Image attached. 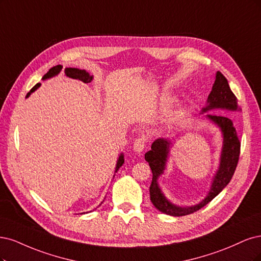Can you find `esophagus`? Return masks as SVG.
I'll list each match as a JSON object with an SVG mask.
<instances>
[{"label":"esophagus","instance_id":"esophagus-1","mask_svg":"<svg viewBox=\"0 0 261 261\" xmlns=\"http://www.w3.org/2000/svg\"><path fill=\"white\" fill-rule=\"evenodd\" d=\"M145 143H146V138L145 137H140L138 139H136L133 143V150L136 153L140 154L143 152V149L145 147Z\"/></svg>","mask_w":261,"mask_h":261}]
</instances>
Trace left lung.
I'll return each instance as SVG.
<instances>
[{"instance_id":"left-lung-1","label":"left lung","mask_w":261,"mask_h":261,"mask_svg":"<svg viewBox=\"0 0 261 261\" xmlns=\"http://www.w3.org/2000/svg\"><path fill=\"white\" fill-rule=\"evenodd\" d=\"M216 109L221 111L237 112L241 111L238 105V98L230 89L228 80L220 72H216V79L212 91L207 98V105L201 109L200 114L209 113ZM205 118L212 121L220 129L222 133V149L220 155V163L216 171L212 186L207 193L206 197L193 206H179L168 199L163 193L158 184L159 176L164 174L168 158H169L170 148L172 146L171 140L159 138L153 142L150 150L145 154V161L148 163L153 172L152 184L149 187V196L153 205L166 215L173 217L187 216L197 212L200 208L206 206L212 201L219 193L229 184L239 163L241 142L238 137L237 129L233 125V121L225 115L207 114Z\"/></svg>"}]
</instances>
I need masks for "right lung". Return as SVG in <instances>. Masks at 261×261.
Wrapping results in <instances>:
<instances>
[{
    "mask_svg": "<svg viewBox=\"0 0 261 261\" xmlns=\"http://www.w3.org/2000/svg\"><path fill=\"white\" fill-rule=\"evenodd\" d=\"M62 69H63V66H62V65H57V66L52 67V68L49 69V70L43 75V77H42V80H46V79L55 77V75H57L58 73L61 72ZM64 71H65V74L67 75V77H69V78H71V79L80 80V81L85 82V83H89V82H91L92 80H93V75H91V74H90L89 72H87L86 70L78 69V68H70V67H69V68H65ZM40 86H41V83H37V85L28 92L26 97H29L31 93H33V92H35L38 88H40ZM123 163H124L123 154H120V156H119V158H118V161H117V164H116L115 172H117V171L119 170V168L123 165ZM102 203H103V201H102ZM102 203H100V204H102ZM100 204H99V205H100ZM83 214H85V213H83Z\"/></svg>",
    "mask_w": 261,
    "mask_h": 261,
    "instance_id": "1",
    "label": "right lung"
}]
</instances>
